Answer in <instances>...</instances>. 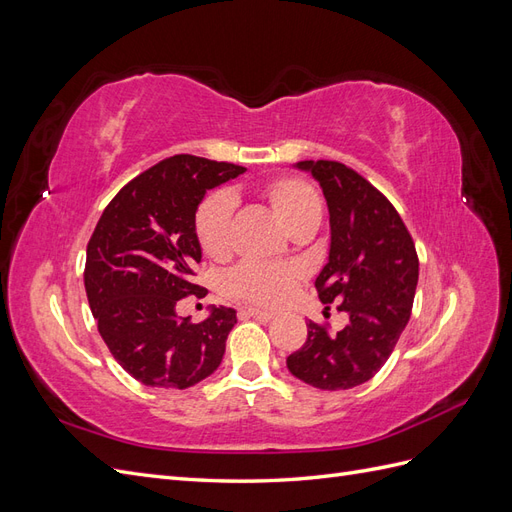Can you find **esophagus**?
<instances>
[{
	"label": "esophagus",
	"mask_w": 512,
	"mask_h": 512,
	"mask_svg": "<svg viewBox=\"0 0 512 512\" xmlns=\"http://www.w3.org/2000/svg\"><path fill=\"white\" fill-rule=\"evenodd\" d=\"M241 312L256 318V320H262V322H269L271 318H275L273 312H267V309H258V307H245V309H241Z\"/></svg>",
	"instance_id": "obj_1"
}]
</instances>
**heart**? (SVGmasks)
<instances>
[{
    "instance_id": "heart-1",
    "label": "heart",
    "mask_w": 512,
    "mask_h": 512,
    "mask_svg": "<svg viewBox=\"0 0 512 512\" xmlns=\"http://www.w3.org/2000/svg\"><path fill=\"white\" fill-rule=\"evenodd\" d=\"M262 198L267 200L271 211L292 232L303 228H318L322 220V198L314 185L299 177H277L262 185ZM230 194L213 192L198 205L194 215V232L200 250L213 260H222L230 254V224H232ZM299 265H258L245 262L226 275V294L256 305L282 303L292 288L301 280Z\"/></svg>"
}]
</instances>
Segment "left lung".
<instances>
[{
  "label": "left lung",
  "mask_w": 512,
  "mask_h": 512,
  "mask_svg": "<svg viewBox=\"0 0 512 512\" xmlns=\"http://www.w3.org/2000/svg\"><path fill=\"white\" fill-rule=\"evenodd\" d=\"M320 183L327 198L329 262L316 277L322 303L342 301L348 324L331 333L309 320L305 344L286 365L322 391H344L374 378L410 320L418 256L410 232L382 192L333 160L294 164ZM329 309V307H327Z\"/></svg>",
  "instance_id": "left-lung-1"
}]
</instances>
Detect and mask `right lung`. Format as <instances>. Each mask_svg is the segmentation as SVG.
<instances>
[{"mask_svg": "<svg viewBox=\"0 0 512 512\" xmlns=\"http://www.w3.org/2000/svg\"><path fill=\"white\" fill-rule=\"evenodd\" d=\"M243 173V166L185 153L166 158L123 185L98 220L87 243V301L104 344L138 382L188 389L220 367L235 309L211 307L194 324L175 307L198 297L200 200Z\"/></svg>", "mask_w": 512, "mask_h": 512, "instance_id": "1", "label": "right lung"}]
</instances>
